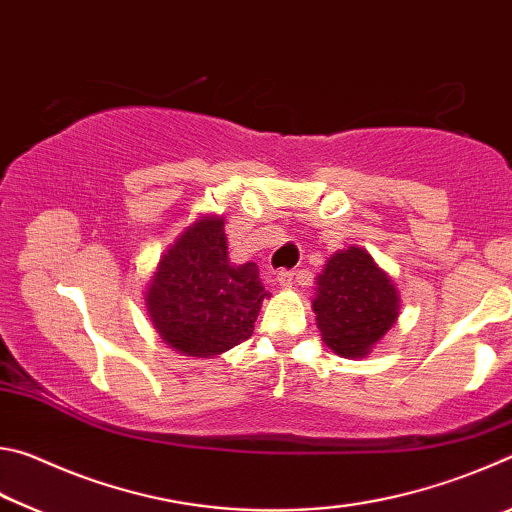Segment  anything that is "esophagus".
I'll use <instances>...</instances> for the list:
<instances>
[{
	"label": "esophagus",
	"instance_id": "34e87169",
	"mask_svg": "<svg viewBox=\"0 0 512 512\" xmlns=\"http://www.w3.org/2000/svg\"><path fill=\"white\" fill-rule=\"evenodd\" d=\"M277 282H280L282 289H291L293 271H280V273H277Z\"/></svg>",
	"mask_w": 512,
	"mask_h": 512
}]
</instances>
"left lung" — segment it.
I'll return each instance as SVG.
<instances>
[{"label": "left lung", "instance_id": "8db88e82", "mask_svg": "<svg viewBox=\"0 0 512 512\" xmlns=\"http://www.w3.org/2000/svg\"><path fill=\"white\" fill-rule=\"evenodd\" d=\"M311 309L320 339L343 359H363L400 318V291L366 248L327 257L316 275Z\"/></svg>", "mask_w": 512, "mask_h": 512}]
</instances>
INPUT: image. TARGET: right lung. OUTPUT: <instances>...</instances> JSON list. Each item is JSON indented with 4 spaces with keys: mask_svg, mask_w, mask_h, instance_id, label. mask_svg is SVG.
<instances>
[{
    "mask_svg": "<svg viewBox=\"0 0 512 512\" xmlns=\"http://www.w3.org/2000/svg\"><path fill=\"white\" fill-rule=\"evenodd\" d=\"M225 216L203 214L160 255L144 291L160 339L185 357L212 359L253 336L264 291L255 262L228 257Z\"/></svg>",
    "mask_w": 512,
    "mask_h": 512,
    "instance_id": "1",
    "label": "right lung"
}]
</instances>
